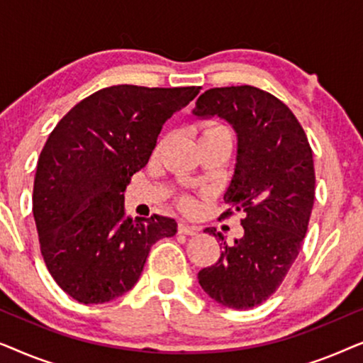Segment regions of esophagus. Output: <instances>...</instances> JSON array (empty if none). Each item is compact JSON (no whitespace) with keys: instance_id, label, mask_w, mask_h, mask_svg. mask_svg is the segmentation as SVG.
Here are the masks:
<instances>
[{"instance_id":"34e87169","label":"esophagus","mask_w":363,"mask_h":363,"mask_svg":"<svg viewBox=\"0 0 363 363\" xmlns=\"http://www.w3.org/2000/svg\"><path fill=\"white\" fill-rule=\"evenodd\" d=\"M198 228L196 226H193V225H188V223H185V221H182L180 225H178V233H180V235H186V236H196L198 235Z\"/></svg>"}]
</instances>
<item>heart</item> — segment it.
<instances>
[{"label": "heart", "instance_id": "heart-1", "mask_svg": "<svg viewBox=\"0 0 363 363\" xmlns=\"http://www.w3.org/2000/svg\"><path fill=\"white\" fill-rule=\"evenodd\" d=\"M221 130H226V128H223L220 125H208L205 130H203V133H210V132H221ZM201 133V135H203Z\"/></svg>", "mask_w": 363, "mask_h": 363}]
</instances>
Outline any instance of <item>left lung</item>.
Segmentation results:
<instances>
[{
    "instance_id": "obj_1",
    "label": "left lung",
    "mask_w": 363,
    "mask_h": 363,
    "mask_svg": "<svg viewBox=\"0 0 363 363\" xmlns=\"http://www.w3.org/2000/svg\"><path fill=\"white\" fill-rule=\"evenodd\" d=\"M193 116L218 117L235 130L236 165L225 203L228 211L245 213V235L233 242L206 228L223 251L198 272V282L218 304L252 309L274 294L301 251L314 206L312 150L289 107L257 87L210 89Z\"/></svg>"
}]
</instances>
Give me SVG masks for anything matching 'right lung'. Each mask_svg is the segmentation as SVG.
I'll return each mask as SVG.
<instances>
[{"label": "right lung", "instance_id": "1", "mask_svg": "<svg viewBox=\"0 0 363 363\" xmlns=\"http://www.w3.org/2000/svg\"><path fill=\"white\" fill-rule=\"evenodd\" d=\"M200 87L112 86L74 106L38 160L33 215L48 271L82 304L130 291L150 247L177 233L173 218L125 216L123 191L148 163L163 123Z\"/></svg>", "mask_w": 363, "mask_h": 363}]
</instances>
